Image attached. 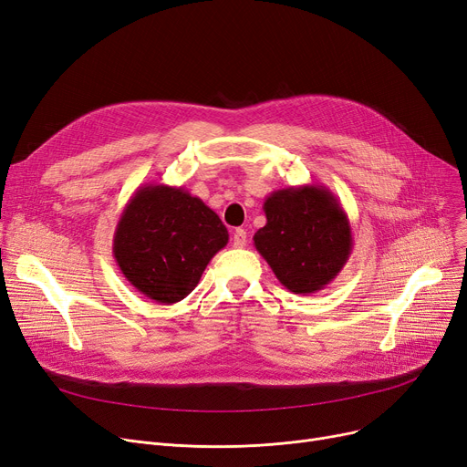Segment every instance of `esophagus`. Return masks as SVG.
<instances>
[{
  "label": "esophagus",
  "instance_id": "1",
  "mask_svg": "<svg viewBox=\"0 0 467 467\" xmlns=\"http://www.w3.org/2000/svg\"><path fill=\"white\" fill-rule=\"evenodd\" d=\"M246 242H248V233L244 229H236L234 234H233V246L234 248H244V246H246Z\"/></svg>",
  "mask_w": 467,
  "mask_h": 467
}]
</instances>
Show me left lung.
Returning <instances> with one entry per match:
<instances>
[{
    "instance_id": "left-lung-1",
    "label": "left lung",
    "mask_w": 467,
    "mask_h": 467,
    "mask_svg": "<svg viewBox=\"0 0 467 467\" xmlns=\"http://www.w3.org/2000/svg\"><path fill=\"white\" fill-rule=\"evenodd\" d=\"M263 212L266 225L254 234L255 250L285 289L308 296L338 276L354 238L345 208L327 187L312 183L273 191Z\"/></svg>"
}]
</instances>
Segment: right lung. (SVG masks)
Masks as SVG:
<instances>
[{"label": "right lung", "instance_id": "1", "mask_svg": "<svg viewBox=\"0 0 467 467\" xmlns=\"http://www.w3.org/2000/svg\"><path fill=\"white\" fill-rule=\"evenodd\" d=\"M219 215L183 187L145 183L122 210L113 257L130 285L161 305L180 303L227 246Z\"/></svg>", "mask_w": 467, "mask_h": 467}]
</instances>
